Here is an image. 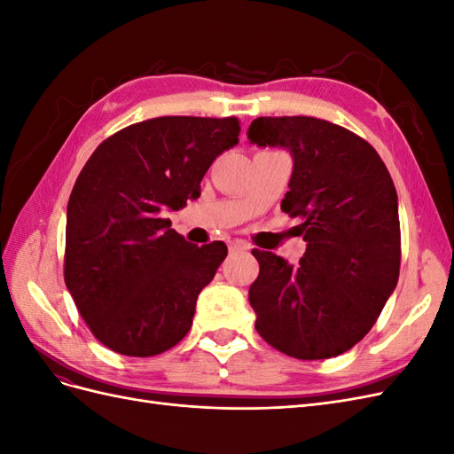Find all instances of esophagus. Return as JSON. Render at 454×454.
Listing matches in <instances>:
<instances>
[{"label": "esophagus", "mask_w": 454, "mask_h": 454, "mask_svg": "<svg viewBox=\"0 0 454 454\" xmlns=\"http://www.w3.org/2000/svg\"><path fill=\"white\" fill-rule=\"evenodd\" d=\"M229 250H231V252H244V250H250V244H246V242H242V240H235V242H231V244H229Z\"/></svg>", "instance_id": "esophagus-1"}]
</instances>
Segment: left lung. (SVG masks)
Segmentation results:
<instances>
[{
	"mask_svg": "<svg viewBox=\"0 0 454 454\" xmlns=\"http://www.w3.org/2000/svg\"><path fill=\"white\" fill-rule=\"evenodd\" d=\"M248 138L280 145L294 172L280 208L301 217L307 252L299 265L252 250L255 329L297 360L350 350L373 324L400 277L397 193L377 151L358 134L316 117H257Z\"/></svg>",
	"mask_w": 454,
	"mask_h": 454,
	"instance_id": "obj_1",
	"label": "left lung"
}]
</instances>
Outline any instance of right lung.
Listing matches in <instances>:
<instances>
[{"label": "right lung", "instance_id": "add662e5", "mask_svg": "<svg viewBox=\"0 0 454 454\" xmlns=\"http://www.w3.org/2000/svg\"><path fill=\"white\" fill-rule=\"evenodd\" d=\"M239 134L237 117L149 119L109 136L81 170L67 202L64 280L109 350L147 358L187 335L227 246L189 244L164 212L200 197L206 170Z\"/></svg>", "mask_w": 454, "mask_h": 454}]
</instances>
